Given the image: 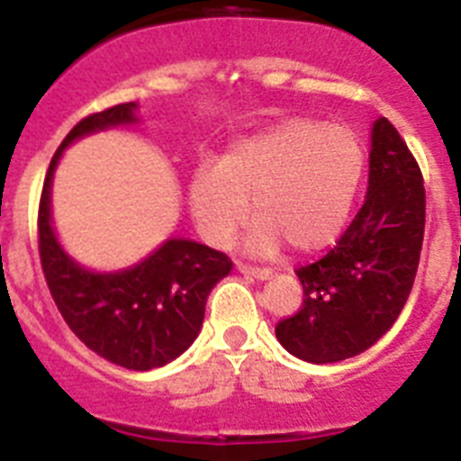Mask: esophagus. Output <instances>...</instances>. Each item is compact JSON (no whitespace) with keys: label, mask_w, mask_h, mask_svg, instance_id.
Masks as SVG:
<instances>
[{"label":"esophagus","mask_w":461,"mask_h":461,"mask_svg":"<svg viewBox=\"0 0 461 461\" xmlns=\"http://www.w3.org/2000/svg\"><path fill=\"white\" fill-rule=\"evenodd\" d=\"M238 272H242L244 276H251V279H256V281H267V279H272V270H260V267L238 266Z\"/></svg>","instance_id":"esophagus-1"}]
</instances>
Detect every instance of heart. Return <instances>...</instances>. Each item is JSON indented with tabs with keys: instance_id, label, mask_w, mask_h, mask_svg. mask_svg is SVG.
Returning <instances> with one entry per match:
<instances>
[{
	"instance_id": "obj_1",
	"label": "heart",
	"mask_w": 461,
	"mask_h": 461,
	"mask_svg": "<svg viewBox=\"0 0 461 461\" xmlns=\"http://www.w3.org/2000/svg\"><path fill=\"white\" fill-rule=\"evenodd\" d=\"M362 170L365 148L353 129L286 117L235 138L219 164L198 166L186 186V205L212 247L233 242L254 210L247 254L275 256L284 242L297 254H312L341 233Z\"/></svg>"
}]
</instances>
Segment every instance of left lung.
Masks as SVG:
<instances>
[{
	"instance_id": "8db88e82",
	"label": "left lung",
	"mask_w": 461,
	"mask_h": 461,
	"mask_svg": "<svg viewBox=\"0 0 461 461\" xmlns=\"http://www.w3.org/2000/svg\"><path fill=\"white\" fill-rule=\"evenodd\" d=\"M425 235V186L413 154L385 117L372 126L369 182L335 249L295 272L304 300L276 323L291 356L313 365L367 351L394 325L413 288Z\"/></svg>"
}]
</instances>
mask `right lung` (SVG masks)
<instances>
[{"instance_id":"add662e5","label":"right lung","mask_w":461,"mask_h":461,"mask_svg":"<svg viewBox=\"0 0 461 461\" xmlns=\"http://www.w3.org/2000/svg\"><path fill=\"white\" fill-rule=\"evenodd\" d=\"M138 105L120 104L73 126L50 161L39 205V254L48 288L73 335L113 365L149 372L194 344L207 295L233 263L226 254L185 238L161 242L124 270L96 272L68 256L52 226V177L64 149L92 133L138 124Z\"/></svg>"}]
</instances>
